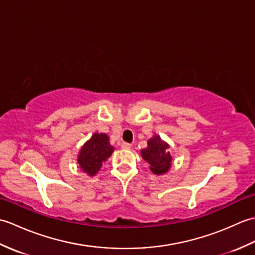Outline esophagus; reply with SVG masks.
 <instances>
[{
	"mask_svg": "<svg viewBox=\"0 0 255 255\" xmlns=\"http://www.w3.org/2000/svg\"><path fill=\"white\" fill-rule=\"evenodd\" d=\"M122 148L125 150H129L131 148V144L130 143H127V142H123L122 143Z\"/></svg>",
	"mask_w": 255,
	"mask_h": 255,
	"instance_id": "34e87169",
	"label": "esophagus"
}]
</instances>
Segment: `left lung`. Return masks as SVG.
<instances>
[{
    "label": "left lung",
    "instance_id": "obj_1",
    "mask_svg": "<svg viewBox=\"0 0 255 255\" xmlns=\"http://www.w3.org/2000/svg\"><path fill=\"white\" fill-rule=\"evenodd\" d=\"M170 144L164 141L159 134H153L148 140V145L141 150L142 159L149 163L151 172L155 175H163L169 172L173 156L170 153Z\"/></svg>",
    "mask_w": 255,
    "mask_h": 255
}]
</instances>
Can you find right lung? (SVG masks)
I'll list each match as a JSON object with an SVG mask.
<instances>
[{"instance_id":"obj_1","label":"right lung","mask_w":255,"mask_h":255,"mask_svg":"<svg viewBox=\"0 0 255 255\" xmlns=\"http://www.w3.org/2000/svg\"><path fill=\"white\" fill-rule=\"evenodd\" d=\"M114 150L115 148L111 144L108 134L94 132L79 151L77 162L80 169L89 176L96 175Z\"/></svg>"}]
</instances>
